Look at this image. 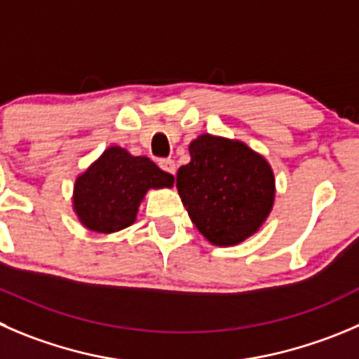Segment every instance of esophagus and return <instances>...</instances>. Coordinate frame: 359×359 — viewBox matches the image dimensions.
<instances>
[{
    "mask_svg": "<svg viewBox=\"0 0 359 359\" xmlns=\"http://www.w3.org/2000/svg\"><path fill=\"white\" fill-rule=\"evenodd\" d=\"M158 165L162 167L163 170H165V172H169V174H176V163H174V160H170V158H163V160H160L158 162Z\"/></svg>",
    "mask_w": 359,
    "mask_h": 359,
    "instance_id": "1",
    "label": "esophagus"
}]
</instances>
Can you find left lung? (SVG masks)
Returning a JSON list of instances; mask_svg holds the SVG:
<instances>
[{
	"instance_id": "8db88e82",
	"label": "left lung",
	"mask_w": 359,
	"mask_h": 359,
	"mask_svg": "<svg viewBox=\"0 0 359 359\" xmlns=\"http://www.w3.org/2000/svg\"><path fill=\"white\" fill-rule=\"evenodd\" d=\"M189 149L192 158L177 169L176 187L201 234L229 247L257 233L275 199L269 163L243 142L210 134Z\"/></svg>"
}]
</instances>
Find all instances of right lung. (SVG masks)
Listing matches in <instances>:
<instances>
[{"mask_svg": "<svg viewBox=\"0 0 359 359\" xmlns=\"http://www.w3.org/2000/svg\"><path fill=\"white\" fill-rule=\"evenodd\" d=\"M174 176L148 156H134L119 146L105 149L74 187V210L95 233H116L135 222L149 189L172 187Z\"/></svg>", "mask_w": 359, "mask_h": 359, "instance_id": "obj_1", "label": "right lung"}]
</instances>
